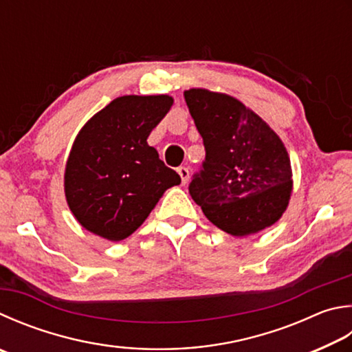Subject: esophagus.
<instances>
[{
    "instance_id": "esophagus-1",
    "label": "esophagus",
    "mask_w": 352,
    "mask_h": 352,
    "mask_svg": "<svg viewBox=\"0 0 352 352\" xmlns=\"http://www.w3.org/2000/svg\"><path fill=\"white\" fill-rule=\"evenodd\" d=\"M177 172H178V175L182 177V183L186 184L189 180V169L186 168V166H180V168L177 169Z\"/></svg>"
}]
</instances>
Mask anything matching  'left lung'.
I'll use <instances>...</instances> for the list:
<instances>
[{"mask_svg":"<svg viewBox=\"0 0 352 352\" xmlns=\"http://www.w3.org/2000/svg\"><path fill=\"white\" fill-rule=\"evenodd\" d=\"M184 100L203 138L206 158L189 184L206 219L234 237L272 226L289 204L292 168L266 121L228 94L194 87Z\"/></svg>","mask_w":352,"mask_h":352,"instance_id":"left-lung-1","label":"left lung"}]
</instances>
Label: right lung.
I'll return each instance as SVG.
<instances>
[{"label":"right lung","mask_w":352,"mask_h":352,"mask_svg":"<svg viewBox=\"0 0 352 352\" xmlns=\"http://www.w3.org/2000/svg\"><path fill=\"white\" fill-rule=\"evenodd\" d=\"M172 104L169 95H124L81 127L66 162L65 195L86 231L109 241L127 239L166 190L182 183L148 144Z\"/></svg>","instance_id":"add662e5"}]
</instances>
